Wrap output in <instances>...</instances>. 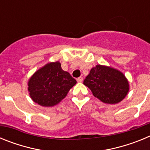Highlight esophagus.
Returning <instances> with one entry per match:
<instances>
[{
    "mask_svg": "<svg viewBox=\"0 0 150 150\" xmlns=\"http://www.w3.org/2000/svg\"><path fill=\"white\" fill-rule=\"evenodd\" d=\"M76 80H77L78 83H82V82H83V76H80V77L77 78V79H76Z\"/></svg>",
    "mask_w": 150,
    "mask_h": 150,
    "instance_id": "1",
    "label": "esophagus"
}]
</instances>
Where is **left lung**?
<instances>
[{
	"instance_id": "left-lung-1",
	"label": "left lung",
	"mask_w": 150,
	"mask_h": 150,
	"mask_svg": "<svg viewBox=\"0 0 150 150\" xmlns=\"http://www.w3.org/2000/svg\"><path fill=\"white\" fill-rule=\"evenodd\" d=\"M83 84L89 88L95 98L105 104L120 103L129 91V83L123 73L100 64L91 69Z\"/></svg>"
}]
</instances>
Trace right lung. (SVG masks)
Wrapping results in <instances>:
<instances>
[{
	"label": "right lung",
	"instance_id": "right-lung-1",
	"mask_svg": "<svg viewBox=\"0 0 150 150\" xmlns=\"http://www.w3.org/2000/svg\"><path fill=\"white\" fill-rule=\"evenodd\" d=\"M76 79L62 70L59 62H50L36 71L28 82L30 98L42 107H53L59 104Z\"/></svg>",
	"mask_w": 150,
	"mask_h": 150
}]
</instances>
